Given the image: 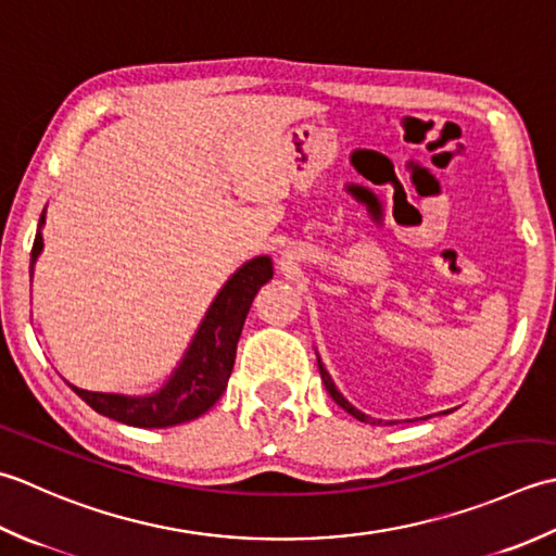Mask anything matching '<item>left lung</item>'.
Segmentation results:
<instances>
[{"instance_id":"obj_1","label":"left lung","mask_w":556,"mask_h":556,"mask_svg":"<svg viewBox=\"0 0 556 556\" xmlns=\"http://www.w3.org/2000/svg\"><path fill=\"white\" fill-rule=\"evenodd\" d=\"M316 362H319V371H321V381H324V387H326V391L328 393H331V399L338 403V405H341L343 407V410L345 413H350V415H353V417H357V420L359 422H377V420H371V417L369 415H365V413H362V410H357V407L353 405V403H350L348 399H345V395L341 393V391H338L336 389V383H333V379H331V374H328L326 371V367H324V362H321V357L319 355H316ZM425 420H427V417H425Z\"/></svg>"}]
</instances>
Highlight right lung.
I'll return each mask as SVG.
<instances>
[{
  "mask_svg": "<svg viewBox=\"0 0 556 556\" xmlns=\"http://www.w3.org/2000/svg\"><path fill=\"white\" fill-rule=\"evenodd\" d=\"M42 225L45 208L40 213L36 242H33L30 252V276L45 247ZM270 278H274L270 256H254L237 268L215 294L206 314H203L182 359L177 362V367L165 379L163 387L153 393H100L70 383L72 391L96 413L129 427L155 429L197 420L208 407H213L225 387H228L247 312L252 307L258 288Z\"/></svg>",
  "mask_w": 556,
  "mask_h": 556,
  "instance_id": "1",
  "label": "right lung"
}]
</instances>
